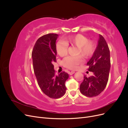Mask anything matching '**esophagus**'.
<instances>
[{
	"label": "esophagus",
	"instance_id": "34e87169",
	"mask_svg": "<svg viewBox=\"0 0 128 128\" xmlns=\"http://www.w3.org/2000/svg\"><path fill=\"white\" fill-rule=\"evenodd\" d=\"M75 72H74V71H72V72H69V74H70V75H73L74 74Z\"/></svg>",
	"mask_w": 128,
	"mask_h": 128
}]
</instances>
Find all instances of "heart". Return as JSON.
<instances>
[{"label":"heart","mask_w":128,"mask_h":128,"mask_svg":"<svg viewBox=\"0 0 128 128\" xmlns=\"http://www.w3.org/2000/svg\"><path fill=\"white\" fill-rule=\"evenodd\" d=\"M64 41L60 40L57 42L56 50L60 56H64L66 54L68 50V45L76 46L78 48L77 54H80L85 58L91 56L95 51V46L94 42L84 36L80 34L64 38ZM81 56H67L62 61V64L65 67L69 69H75L78 66L83 62Z\"/></svg>","instance_id":"obj_1"}]
</instances>
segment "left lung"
<instances>
[{"instance_id":"8db88e82","label":"left lung","mask_w":128,"mask_h":128,"mask_svg":"<svg viewBox=\"0 0 128 128\" xmlns=\"http://www.w3.org/2000/svg\"><path fill=\"white\" fill-rule=\"evenodd\" d=\"M87 65L89 66L88 71L94 72V75L89 77L84 75L80 89L82 94L93 97L101 94L106 88L110 68V49L101 34H99L97 46Z\"/></svg>"}]
</instances>
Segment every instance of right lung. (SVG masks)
<instances>
[{"label": "right lung", "mask_w": 128, "mask_h": 128, "mask_svg": "<svg viewBox=\"0 0 128 128\" xmlns=\"http://www.w3.org/2000/svg\"><path fill=\"white\" fill-rule=\"evenodd\" d=\"M59 35L48 34L36 41L32 52L34 73L38 84L44 94L54 99L61 98L65 94V82L69 75L64 72L55 74L53 62L56 61V40Z\"/></svg>", "instance_id": "1"}]
</instances>
